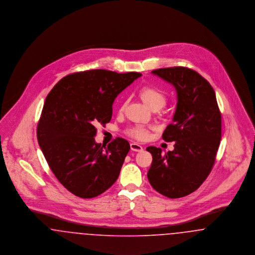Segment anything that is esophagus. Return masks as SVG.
<instances>
[{"instance_id": "esophagus-1", "label": "esophagus", "mask_w": 255, "mask_h": 255, "mask_svg": "<svg viewBox=\"0 0 255 255\" xmlns=\"http://www.w3.org/2000/svg\"><path fill=\"white\" fill-rule=\"evenodd\" d=\"M130 146H131V150L135 151V152H141L143 150V147L136 142H132Z\"/></svg>"}]
</instances>
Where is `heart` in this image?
<instances>
[{"label":"heart","mask_w":255,"mask_h":255,"mask_svg":"<svg viewBox=\"0 0 255 255\" xmlns=\"http://www.w3.org/2000/svg\"><path fill=\"white\" fill-rule=\"evenodd\" d=\"M139 96L151 109L162 107L166 102V96L164 92L156 86H143L139 90ZM150 129L142 125H135L126 130V133L139 140L146 139L149 136Z\"/></svg>","instance_id":"1"}]
</instances>
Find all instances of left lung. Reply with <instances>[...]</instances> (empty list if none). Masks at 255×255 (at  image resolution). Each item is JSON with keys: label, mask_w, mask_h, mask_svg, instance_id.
I'll use <instances>...</instances> for the list:
<instances>
[{"label": "left lung", "mask_w": 255, "mask_h": 255, "mask_svg": "<svg viewBox=\"0 0 255 255\" xmlns=\"http://www.w3.org/2000/svg\"><path fill=\"white\" fill-rule=\"evenodd\" d=\"M152 73L174 85L178 103L173 122L162 133L163 140L175 141L174 150L162 155L160 148L147 147L153 157L147 177L158 193L182 198L201 186L215 163L221 112L212 86L194 70L171 67Z\"/></svg>", "instance_id": "8db88e82"}]
</instances>
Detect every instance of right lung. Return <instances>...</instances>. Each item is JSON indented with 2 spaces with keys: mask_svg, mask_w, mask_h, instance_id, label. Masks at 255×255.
Here are the masks:
<instances>
[{
  "mask_svg": "<svg viewBox=\"0 0 255 255\" xmlns=\"http://www.w3.org/2000/svg\"><path fill=\"white\" fill-rule=\"evenodd\" d=\"M139 76L107 70L71 73L46 97L38 143L54 176L73 195L97 197L118 180L129 142L117 137L105 147L94 136L98 124L111 122L115 98Z\"/></svg>",
  "mask_w": 255,
  "mask_h": 255,
  "instance_id": "1",
  "label": "right lung"
}]
</instances>
